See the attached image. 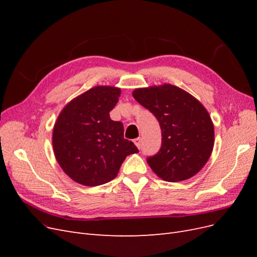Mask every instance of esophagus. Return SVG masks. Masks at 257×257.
<instances>
[{"label": "esophagus", "mask_w": 257, "mask_h": 257, "mask_svg": "<svg viewBox=\"0 0 257 257\" xmlns=\"http://www.w3.org/2000/svg\"><path fill=\"white\" fill-rule=\"evenodd\" d=\"M134 143H135V145H136V147L138 148L139 150L142 149V139L141 138H136L135 141H134Z\"/></svg>", "instance_id": "esophagus-1"}]
</instances>
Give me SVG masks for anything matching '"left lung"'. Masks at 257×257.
I'll return each mask as SVG.
<instances>
[{"mask_svg":"<svg viewBox=\"0 0 257 257\" xmlns=\"http://www.w3.org/2000/svg\"><path fill=\"white\" fill-rule=\"evenodd\" d=\"M137 102L158 119L160 151L147 159L153 172L168 182L183 181L205 166L213 150L211 118L193 95L170 83L133 91Z\"/></svg>","mask_w":257,"mask_h":257,"instance_id":"1","label":"left lung"}]
</instances>
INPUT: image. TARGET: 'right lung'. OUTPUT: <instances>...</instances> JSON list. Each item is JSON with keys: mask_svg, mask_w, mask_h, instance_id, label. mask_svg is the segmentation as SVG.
I'll list each match as a JSON object with an SVG mask.
<instances>
[{"mask_svg": "<svg viewBox=\"0 0 257 257\" xmlns=\"http://www.w3.org/2000/svg\"><path fill=\"white\" fill-rule=\"evenodd\" d=\"M121 90L98 85L72 99L54 123L52 146L63 172L77 183L96 186L111 181L125 158L138 153L124 139L123 123L110 119Z\"/></svg>", "mask_w": 257, "mask_h": 257, "instance_id": "add662e5", "label": "right lung"}]
</instances>
